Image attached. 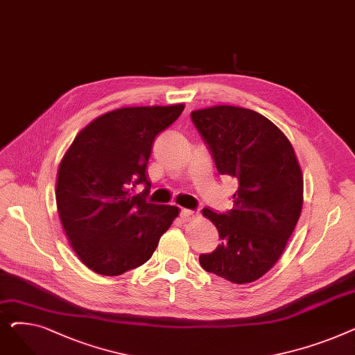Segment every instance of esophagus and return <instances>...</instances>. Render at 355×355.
<instances>
[{"label": "esophagus", "mask_w": 355, "mask_h": 355, "mask_svg": "<svg viewBox=\"0 0 355 355\" xmlns=\"http://www.w3.org/2000/svg\"><path fill=\"white\" fill-rule=\"evenodd\" d=\"M180 217H181L182 221H191V220L196 217V214H194V211H191V210L182 209L181 213H180Z\"/></svg>", "instance_id": "esophagus-1"}]
</instances>
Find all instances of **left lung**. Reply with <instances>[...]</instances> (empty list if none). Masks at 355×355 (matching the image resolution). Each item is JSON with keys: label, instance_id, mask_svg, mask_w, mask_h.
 Wrapping results in <instances>:
<instances>
[{"label": "left lung", "instance_id": "left-lung-1", "mask_svg": "<svg viewBox=\"0 0 355 355\" xmlns=\"http://www.w3.org/2000/svg\"><path fill=\"white\" fill-rule=\"evenodd\" d=\"M217 171L237 182L233 209L209 218L221 243L200 256L204 270L237 285L268 273L284 253L300 220L304 177L293 146L266 116L246 107L217 105L191 112Z\"/></svg>", "mask_w": 355, "mask_h": 355}]
</instances>
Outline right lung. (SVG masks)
Returning a JSON list of instances; mask_svg holds the SVG:
<instances>
[{
  "label": "right lung",
  "mask_w": 355,
  "mask_h": 355,
  "mask_svg": "<svg viewBox=\"0 0 355 355\" xmlns=\"http://www.w3.org/2000/svg\"><path fill=\"white\" fill-rule=\"evenodd\" d=\"M184 110L126 106L85 126L60 161L55 202L69 243L82 262L103 276L144 265L180 209L148 202L146 165L155 137ZM144 182L139 196L130 193Z\"/></svg>",
  "instance_id": "right-lung-1"
}]
</instances>
